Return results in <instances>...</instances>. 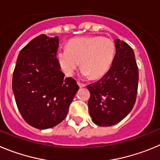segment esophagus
<instances>
[{
  "instance_id": "1",
  "label": "esophagus",
  "mask_w": 160,
  "mask_h": 160,
  "mask_svg": "<svg viewBox=\"0 0 160 160\" xmlns=\"http://www.w3.org/2000/svg\"><path fill=\"white\" fill-rule=\"evenodd\" d=\"M77 83H78V85L80 86V88H83V87H85V86H86L85 83H82V82H80V81H78V82H77Z\"/></svg>"
}]
</instances>
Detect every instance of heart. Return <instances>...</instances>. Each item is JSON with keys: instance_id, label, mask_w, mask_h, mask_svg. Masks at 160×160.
<instances>
[{"instance_id": "heart-1", "label": "heart", "mask_w": 160, "mask_h": 160, "mask_svg": "<svg viewBox=\"0 0 160 160\" xmlns=\"http://www.w3.org/2000/svg\"><path fill=\"white\" fill-rule=\"evenodd\" d=\"M116 51L114 41L107 37H76L68 42L67 47L57 49V59L66 76H72L80 64L83 77L91 76L96 79L108 71L114 61Z\"/></svg>"}]
</instances>
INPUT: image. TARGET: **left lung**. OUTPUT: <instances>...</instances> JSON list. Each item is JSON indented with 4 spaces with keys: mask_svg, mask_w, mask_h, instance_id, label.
I'll return each mask as SVG.
<instances>
[{
    "mask_svg": "<svg viewBox=\"0 0 160 160\" xmlns=\"http://www.w3.org/2000/svg\"><path fill=\"white\" fill-rule=\"evenodd\" d=\"M115 42L116 56L110 69L100 80L88 85L89 114L93 123L102 127L124 119L137 96L139 70L133 49L119 39Z\"/></svg>",
    "mask_w": 160,
    "mask_h": 160,
    "instance_id": "1",
    "label": "left lung"
}]
</instances>
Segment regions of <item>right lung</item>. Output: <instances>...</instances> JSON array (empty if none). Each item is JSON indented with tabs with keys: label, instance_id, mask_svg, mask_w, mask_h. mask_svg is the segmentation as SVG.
<instances>
[{
	"label": "right lung",
	"instance_id": "right-lung-1",
	"mask_svg": "<svg viewBox=\"0 0 160 160\" xmlns=\"http://www.w3.org/2000/svg\"><path fill=\"white\" fill-rule=\"evenodd\" d=\"M59 37L44 34L32 40L20 52L12 75V91L20 113L38 129L57 126L65 119L77 81L64 78L57 59Z\"/></svg>",
	"mask_w": 160,
	"mask_h": 160
}]
</instances>
